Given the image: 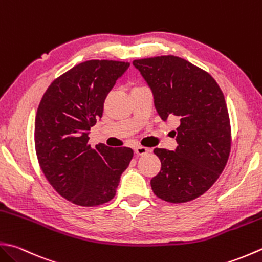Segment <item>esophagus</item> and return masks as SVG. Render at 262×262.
Returning <instances> with one entry per match:
<instances>
[{"mask_svg": "<svg viewBox=\"0 0 262 262\" xmlns=\"http://www.w3.org/2000/svg\"><path fill=\"white\" fill-rule=\"evenodd\" d=\"M150 152V148L144 147V146H136L135 147V153L137 156H144Z\"/></svg>", "mask_w": 262, "mask_h": 262, "instance_id": "esophagus-1", "label": "esophagus"}]
</instances>
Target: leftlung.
Instances as JSON below:
<instances>
[{"instance_id":"obj_1","label":"left lung","mask_w":262,"mask_h":262,"mask_svg":"<svg viewBox=\"0 0 262 262\" xmlns=\"http://www.w3.org/2000/svg\"><path fill=\"white\" fill-rule=\"evenodd\" d=\"M155 95L163 120L177 117L176 151L155 148L160 172L151 179L156 195L184 203L211 187L228 161L232 129L226 101L213 77L187 60L161 55L133 61Z\"/></svg>"}]
</instances>
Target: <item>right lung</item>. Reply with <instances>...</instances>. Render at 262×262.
Masks as SVG:
<instances>
[{
	"instance_id": "add662e5",
	"label": "right lung",
	"mask_w": 262,
	"mask_h": 262,
	"mask_svg": "<svg viewBox=\"0 0 262 262\" xmlns=\"http://www.w3.org/2000/svg\"><path fill=\"white\" fill-rule=\"evenodd\" d=\"M129 63L89 60L55 78L39 102L35 150L45 178L81 207L109 202L134 156L129 147L90 144L89 130L103 114L106 95Z\"/></svg>"
}]
</instances>
